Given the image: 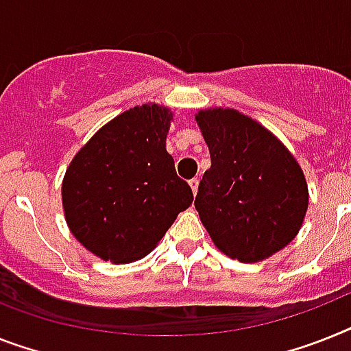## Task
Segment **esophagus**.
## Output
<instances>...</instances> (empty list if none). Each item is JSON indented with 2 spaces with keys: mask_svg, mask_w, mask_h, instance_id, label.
<instances>
[{
  "mask_svg": "<svg viewBox=\"0 0 351 351\" xmlns=\"http://www.w3.org/2000/svg\"><path fill=\"white\" fill-rule=\"evenodd\" d=\"M190 186H192V192L197 193V188H199V179L197 178L190 179Z\"/></svg>",
  "mask_w": 351,
  "mask_h": 351,
  "instance_id": "obj_1",
  "label": "esophagus"
}]
</instances>
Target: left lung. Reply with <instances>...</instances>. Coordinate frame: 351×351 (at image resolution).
<instances>
[{"instance_id": "8db88e82", "label": "left lung", "mask_w": 351, "mask_h": 351, "mask_svg": "<svg viewBox=\"0 0 351 351\" xmlns=\"http://www.w3.org/2000/svg\"><path fill=\"white\" fill-rule=\"evenodd\" d=\"M211 158L195 208L211 240L239 262H258L300 231L308 188L291 152L251 118L233 109L195 117Z\"/></svg>"}]
</instances>
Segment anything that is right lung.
<instances>
[{
    "label": "right lung",
    "instance_id": "obj_1",
    "mask_svg": "<svg viewBox=\"0 0 351 351\" xmlns=\"http://www.w3.org/2000/svg\"><path fill=\"white\" fill-rule=\"evenodd\" d=\"M172 112L138 106L98 130L66 170L62 204L77 240L114 263L143 258L193 201L167 152Z\"/></svg>",
    "mask_w": 351,
    "mask_h": 351
}]
</instances>
